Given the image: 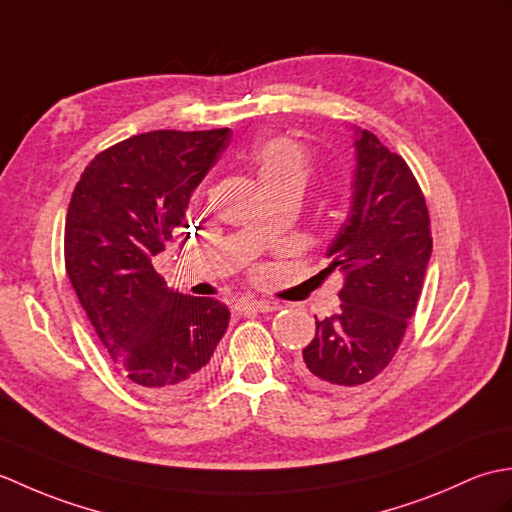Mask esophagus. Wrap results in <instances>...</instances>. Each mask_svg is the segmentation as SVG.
<instances>
[{"label":"esophagus","mask_w":512,"mask_h":512,"mask_svg":"<svg viewBox=\"0 0 512 512\" xmlns=\"http://www.w3.org/2000/svg\"><path fill=\"white\" fill-rule=\"evenodd\" d=\"M235 308L239 312H273L277 310V303L264 299H239Z\"/></svg>","instance_id":"esophagus-1"}]
</instances>
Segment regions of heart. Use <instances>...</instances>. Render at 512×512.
Returning a JSON list of instances; mask_svg holds the SVG:
<instances>
[{
	"instance_id": "heart-1",
	"label": "heart",
	"mask_w": 512,
	"mask_h": 512,
	"mask_svg": "<svg viewBox=\"0 0 512 512\" xmlns=\"http://www.w3.org/2000/svg\"><path fill=\"white\" fill-rule=\"evenodd\" d=\"M253 162L262 184L299 180L308 176L310 158L299 143L292 138H270L257 147Z\"/></svg>"
}]
</instances>
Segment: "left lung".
Wrapping results in <instances>:
<instances>
[{"label":"left lung","mask_w":512,"mask_h":512,"mask_svg":"<svg viewBox=\"0 0 512 512\" xmlns=\"http://www.w3.org/2000/svg\"><path fill=\"white\" fill-rule=\"evenodd\" d=\"M354 134L350 215L323 270L343 275V303L317 321L297 363L299 376L321 389L363 385L391 363L418 306L433 246L427 202L407 162L367 129Z\"/></svg>","instance_id":"8db88e82"}]
</instances>
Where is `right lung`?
<instances>
[{"instance_id":"obj_1","label":"right lung","mask_w":512,"mask_h":512,"mask_svg":"<svg viewBox=\"0 0 512 512\" xmlns=\"http://www.w3.org/2000/svg\"><path fill=\"white\" fill-rule=\"evenodd\" d=\"M231 129L138 134L96 154L65 215V270L105 352L140 391L180 396L209 374L231 312L167 288L154 257L184 235L191 193Z\"/></svg>"}]
</instances>
